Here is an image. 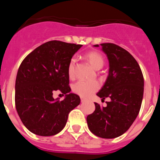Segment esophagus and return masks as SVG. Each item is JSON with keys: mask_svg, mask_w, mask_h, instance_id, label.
<instances>
[{"mask_svg": "<svg viewBox=\"0 0 160 160\" xmlns=\"http://www.w3.org/2000/svg\"><path fill=\"white\" fill-rule=\"evenodd\" d=\"M81 98V102H83L86 101V98H85L81 97V98Z\"/></svg>", "mask_w": 160, "mask_h": 160, "instance_id": "1", "label": "esophagus"}]
</instances>
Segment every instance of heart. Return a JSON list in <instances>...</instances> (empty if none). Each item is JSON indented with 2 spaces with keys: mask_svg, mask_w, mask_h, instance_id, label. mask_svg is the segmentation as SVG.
Masks as SVG:
<instances>
[{
  "mask_svg": "<svg viewBox=\"0 0 160 160\" xmlns=\"http://www.w3.org/2000/svg\"><path fill=\"white\" fill-rule=\"evenodd\" d=\"M85 58L89 62L92 67L96 70H98L103 66L104 60L100 53L98 51H90L85 54ZM75 62L76 59L74 58L70 59L69 65H68V75L70 78L73 79L75 77ZM100 87V84L97 81H78L73 85V91L75 94L83 98L90 97L91 94L97 91Z\"/></svg>",
  "mask_w": 160,
  "mask_h": 160,
  "instance_id": "heart-1",
  "label": "heart"
}]
</instances>
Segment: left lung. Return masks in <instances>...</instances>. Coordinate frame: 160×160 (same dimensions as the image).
Instances as JSON below:
<instances>
[{"label":"left lung","instance_id":"8db88e82","mask_svg":"<svg viewBox=\"0 0 160 160\" xmlns=\"http://www.w3.org/2000/svg\"><path fill=\"white\" fill-rule=\"evenodd\" d=\"M100 46L108 58L109 74L97 95L102 100L110 98L111 101L107 102L106 107L94 102L95 111L89 114L87 121L96 136L114 138L128 131L138 116L144 80L139 65L129 52L113 43Z\"/></svg>","mask_w":160,"mask_h":160}]
</instances>
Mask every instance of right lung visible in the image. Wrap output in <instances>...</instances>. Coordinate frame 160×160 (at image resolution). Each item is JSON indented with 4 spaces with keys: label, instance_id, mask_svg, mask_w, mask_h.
Listing matches in <instances>:
<instances>
[{
    "label": "right lung",
    "instance_id": "obj_1",
    "mask_svg": "<svg viewBox=\"0 0 160 160\" xmlns=\"http://www.w3.org/2000/svg\"><path fill=\"white\" fill-rule=\"evenodd\" d=\"M82 45L50 41L28 54L18 69L15 105L25 127L35 135L51 136L66 126L69 113L80 104V98L69 86L68 65ZM66 94L62 101L52 93Z\"/></svg>",
    "mask_w": 160,
    "mask_h": 160
}]
</instances>
